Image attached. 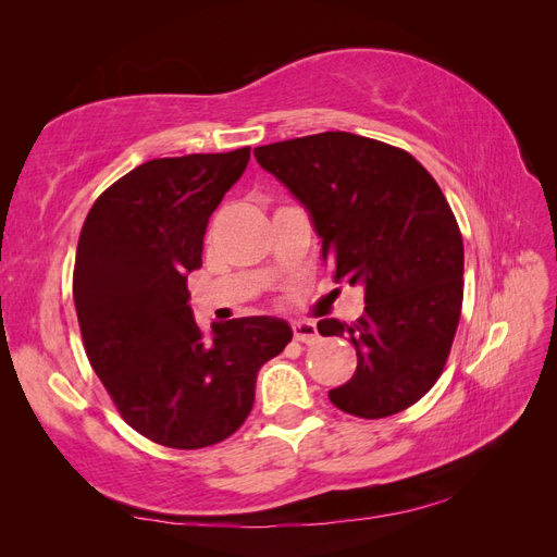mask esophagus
Here are the masks:
<instances>
[{
    "instance_id": "esophagus-1",
    "label": "esophagus",
    "mask_w": 557,
    "mask_h": 557,
    "mask_svg": "<svg viewBox=\"0 0 557 557\" xmlns=\"http://www.w3.org/2000/svg\"><path fill=\"white\" fill-rule=\"evenodd\" d=\"M293 334H295V339L301 344L318 342V327H315V323H311V320H297V323H293Z\"/></svg>"
}]
</instances>
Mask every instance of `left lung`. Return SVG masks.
<instances>
[{
    "label": "left lung",
    "instance_id": "obj_1",
    "mask_svg": "<svg viewBox=\"0 0 557 557\" xmlns=\"http://www.w3.org/2000/svg\"><path fill=\"white\" fill-rule=\"evenodd\" d=\"M252 153L309 211L334 281L364 290L358 323H318L358 350L330 401L369 420L409 409L442 376L462 309V234L442 188L407 150L350 132Z\"/></svg>",
    "mask_w": 557,
    "mask_h": 557
}]
</instances>
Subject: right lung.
Listing matches in <instances>:
<instances>
[{
  "label": "right lung",
  "instance_id": "1",
  "mask_svg": "<svg viewBox=\"0 0 557 557\" xmlns=\"http://www.w3.org/2000/svg\"><path fill=\"white\" fill-rule=\"evenodd\" d=\"M248 160L246 146L144 162L97 197L81 230L83 346L125 423L162 446L205 448L237 432L260 367L293 339L269 315L213 323L207 336L188 305L209 218Z\"/></svg>",
  "mask_w": 557,
  "mask_h": 557
}]
</instances>
